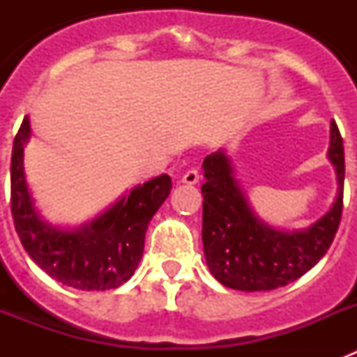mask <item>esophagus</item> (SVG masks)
I'll use <instances>...</instances> for the list:
<instances>
[{"instance_id":"obj_1","label":"esophagus","mask_w":357,"mask_h":357,"mask_svg":"<svg viewBox=\"0 0 357 357\" xmlns=\"http://www.w3.org/2000/svg\"><path fill=\"white\" fill-rule=\"evenodd\" d=\"M198 181H200V173H198L197 168L188 169V172L184 173V176H182V182H184V184H189V185L198 184Z\"/></svg>"}]
</instances>
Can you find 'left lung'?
<instances>
[{
    "instance_id": "8db88e82",
    "label": "left lung",
    "mask_w": 357,
    "mask_h": 357,
    "mask_svg": "<svg viewBox=\"0 0 357 357\" xmlns=\"http://www.w3.org/2000/svg\"><path fill=\"white\" fill-rule=\"evenodd\" d=\"M329 159L338 175L334 206L307 230L280 232L252 213L225 153L216 151L206 157L202 241L214 279L239 291H268L302 277L326 255L343 211L345 153L336 121L331 123Z\"/></svg>"
}]
</instances>
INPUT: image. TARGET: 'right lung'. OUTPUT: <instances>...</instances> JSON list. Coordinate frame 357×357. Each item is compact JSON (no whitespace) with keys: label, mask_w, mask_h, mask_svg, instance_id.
<instances>
[{"label":"right lung","mask_w":357,"mask_h":357,"mask_svg":"<svg viewBox=\"0 0 357 357\" xmlns=\"http://www.w3.org/2000/svg\"><path fill=\"white\" fill-rule=\"evenodd\" d=\"M28 137L30 121L24 118L14 137L10 162V209L24 250L50 277L75 289L105 291L127 282L143 255L148 223L172 191V178L160 175L137 185L82 229H53L37 216L24 181Z\"/></svg>","instance_id":"add662e5"}]
</instances>
